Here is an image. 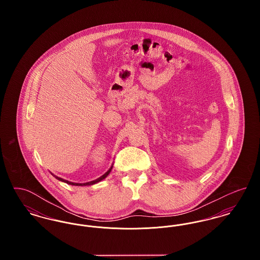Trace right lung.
<instances>
[{"label":"right lung","mask_w":260,"mask_h":260,"mask_svg":"<svg viewBox=\"0 0 260 260\" xmlns=\"http://www.w3.org/2000/svg\"><path fill=\"white\" fill-rule=\"evenodd\" d=\"M112 167L109 169V171L107 172V173H104L102 176H100L99 178L98 179H95V180H92V181H89V182H86V183H75V182H71V181H68V180H65V179H63V178H60V177H58V176H55V178H57L58 180H60V181H63V182H65V183H67V184H70V185H75V186H86V185H92V184H95V183H98L99 181H101L102 179H104L110 172H111Z\"/></svg>","instance_id":"1"}]
</instances>
